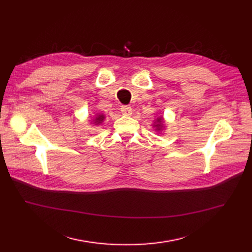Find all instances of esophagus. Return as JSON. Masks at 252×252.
I'll return each instance as SVG.
<instances>
[{
  "label": "esophagus",
  "instance_id": "1",
  "mask_svg": "<svg viewBox=\"0 0 252 252\" xmlns=\"http://www.w3.org/2000/svg\"><path fill=\"white\" fill-rule=\"evenodd\" d=\"M121 112L124 116H130L131 114H132V109H131L130 106H122Z\"/></svg>",
  "mask_w": 252,
  "mask_h": 252
}]
</instances>
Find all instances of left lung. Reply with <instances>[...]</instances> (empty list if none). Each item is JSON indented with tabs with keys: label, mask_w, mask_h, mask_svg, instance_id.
<instances>
[{
	"label": "left lung",
	"mask_w": 252,
	"mask_h": 252,
	"mask_svg": "<svg viewBox=\"0 0 252 252\" xmlns=\"http://www.w3.org/2000/svg\"><path fill=\"white\" fill-rule=\"evenodd\" d=\"M152 126L154 128V130L156 132L158 133H162L163 131L166 129V124H165V120L163 118V116H159L154 120V122L152 123Z\"/></svg>",
	"instance_id": "left-lung-1"
}]
</instances>
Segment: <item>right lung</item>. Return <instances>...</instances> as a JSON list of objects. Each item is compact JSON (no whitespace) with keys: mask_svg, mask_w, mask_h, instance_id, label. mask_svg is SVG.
Wrapping results in <instances>:
<instances>
[{"mask_svg":"<svg viewBox=\"0 0 252 252\" xmlns=\"http://www.w3.org/2000/svg\"><path fill=\"white\" fill-rule=\"evenodd\" d=\"M90 124L94 125V126H100L105 120V116L101 113H97L95 114L92 118H90Z\"/></svg>","mask_w":252,"mask_h":252,"instance_id":"1","label":"right lung"}]
</instances>
